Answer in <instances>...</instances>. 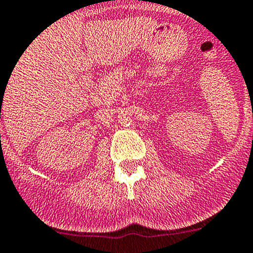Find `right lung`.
Returning a JSON list of instances; mask_svg holds the SVG:
<instances>
[{
	"mask_svg": "<svg viewBox=\"0 0 253 253\" xmlns=\"http://www.w3.org/2000/svg\"><path fill=\"white\" fill-rule=\"evenodd\" d=\"M0 117H1V116H0Z\"/></svg>",
	"mask_w": 253,
	"mask_h": 253,
	"instance_id": "right-lung-1",
	"label": "right lung"
}]
</instances>
